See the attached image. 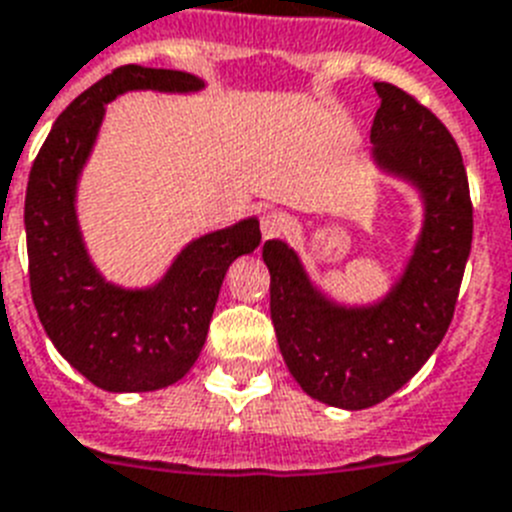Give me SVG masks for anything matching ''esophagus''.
Instances as JSON below:
<instances>
[{
	"label": "esophagus",
	"instance_id": "esophagus-1",
	"mask_svg": "<svg viewBox=\"0 0 512 512\" xmlns=\"http://www.w3.org/2000/svg\"><path fill=\"white\" fill-rule=\"evenodd\" d=\"M288 229V216L283 211H265L260 219V231L262 239L281 237L283 231Z\"/></svg>",
	"mask_w": 512,
	"mask_h": 512
}]
</instances>
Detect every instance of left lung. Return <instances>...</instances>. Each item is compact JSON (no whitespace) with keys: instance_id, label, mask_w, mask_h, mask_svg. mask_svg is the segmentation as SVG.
Listing matches in <instances>:
<instances>
[{"instance_id":"1","label":"left lung","mask_w":512,"mask_h":512,"mask_svg":"<svg viewBox=\"0 0 512 512\" xmlns=\"http://www.w3.org/2000/svg\"><path fill=\"white\" fill-rule=\"evenodd\" d=\"M371 126L373 159L410 180L425 224L402 281L373 306H337L311 286L296 252L270 239V317L283 361L309 397L342 410L384 402L441 345L471 250V198L461 151L425 105L389 82Z\"/></svg>"}]
</instances>
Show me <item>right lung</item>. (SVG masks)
I'll return each instance as SVG.
<instances>
[{"label": "right lung", "mask_w": 512, "mask_h": 512, "mask_svg": "<svg viewBox=\"0 0 512 512\" xmlns=\"http://www.w3.org/2000/svg\"><path fill=\"white\" fill-rule=\"evenodd\" d=\"M201 87L185 71L118 66L59 115L30 170L25 234L35 311L56 350L105 391H154L180 381L201 355L226 270L260 244L257 219L213 231L190 242L144 291L105 283L84 250L74 195L105 102L128 90Z\"/></svg>", "instance_id": "right-lung-1"}]
</instances>
